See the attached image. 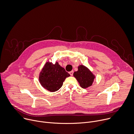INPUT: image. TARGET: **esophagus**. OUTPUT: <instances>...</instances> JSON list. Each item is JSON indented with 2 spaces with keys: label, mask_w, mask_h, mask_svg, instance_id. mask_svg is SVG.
Instances as JSON below:
<instances>
[{
  "label": "esophagus",
  "mask_w": 134,
  "mask_h": 134,
  "mask_svg": "<svg viewBox=\"0 0 134 134\" xmlns=\"http://www.w3.org/2000/svg\"><path fill=\"white\" fill-rule=\"evenodd\" d=\"M73 71H70V72H69V73H70V74L72 76V75H73Z\"/></svg>",
  "instance_id": "obj_1"
}]
</instances>
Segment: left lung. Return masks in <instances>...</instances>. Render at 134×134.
I'll use <instances>...</instances> for the list:
<instances>
[{"label":"left lung","instance_id":"8db88e82","mask_svg":"<svg viewBox=\"0 0 134 134\" xmlns=\"http://www.w3.org/2000/svg\"><path fill=\"white\" fill-rule=\"evenodd\" d=\"M73 76L77 80L80 86L83 89L91 86L96 77L91 71L83 65L78 66V70L74 72Z\"/></svg>","mask_w":134,"mask_h":134}]
</instances>
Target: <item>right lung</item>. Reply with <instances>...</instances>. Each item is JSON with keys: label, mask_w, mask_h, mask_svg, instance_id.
Segmentation results:
<instances>
[{"label": "right lung", "mask_w": 134, "mask_h": 134, "mask_svg": "<svg viewBox=\"0 0 134 134\" xmlns=\"http://www.w3.org/2000/svg\"><path fill=\"white\" fill-rule=\"evenodd\" d=\"M70 75L58 62L54 64L46 62L39 75L41 86L50 92H55L62 86L65 79Z\"/></svg>", "instance_id": "obj_1"}]
</instances>
